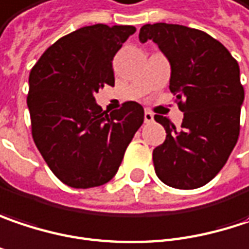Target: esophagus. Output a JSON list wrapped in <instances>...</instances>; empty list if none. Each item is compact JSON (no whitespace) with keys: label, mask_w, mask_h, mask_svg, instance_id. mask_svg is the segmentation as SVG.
<instances>
[{"label":"esophagus","mask_w":249,"mask_h":249,"mask_svg":"<svg viewBox=\"0 0 249 249\" xmlns=\"http://www.w3.org/2000/svg\"><path fill=\"white\" fill-rule=\"evenodd\" d=\"M144 121H145L147 124L154 121V114H152L151 111H148V109H145V112H144Z\"/></svg>","instance_id":"obj_1"}]
</instances>
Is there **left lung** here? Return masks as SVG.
Listing matches in <instances>:
<instances>
[{
	"label": "left lung",
	"instance_id": "left-lung-1",
	"mask_svg": "<svg viewBox=\"0 0 249 249\" xmlns=\"http://www.w3.org/2000/svg\"><path fill=\"white\" fill-rule=\"evenodd\" d=\"M154 41L171 64L170 91L184 112L181 129L155 115L165 141L154 149L158 178L178 190L208 184L225 165L239 135L244 87L230 51L204 31L177 24H145L140 41Z\"/></svg>",
	"mask_w": 249,
	"mask_h": 249
}]
</instances>
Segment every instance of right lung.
Listing matches in <instances>:
<instances>
[{"label":"right lung","instance_id":"add662e5","mask_svg":"<svg viewBox=\"0 0 249 249\" xmlns=\"http://www.w3.org/2000/svg\"><path fill=\"white\" fill-rule=\"evenodd\" d=\"M135 31L132 25L82 27L47 48L30 72L35 145L68 187L92 188L112 179L144 123L138 102L108 112L94 98L105 84L114 85V55Z\"/></svg>","mask_w":249,"mask_h":249}]
</instances>
